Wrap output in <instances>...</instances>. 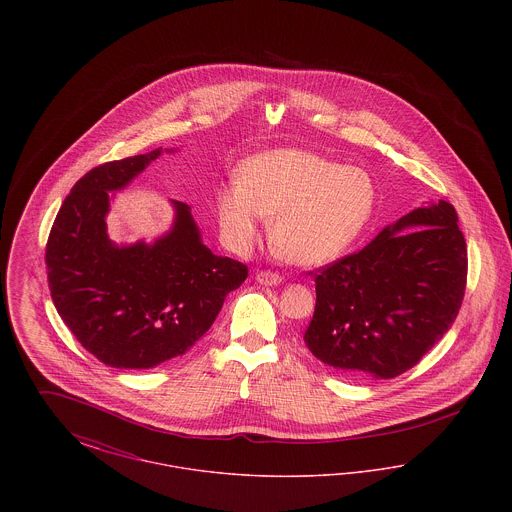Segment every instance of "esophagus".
<instances>
[{"instance_id":"obj_1","label":"esophagus","mask_w":512,"mask_h":512,"mask_svg":"<svg viewBox=\"0 0 512 512\" xmlns=\"http://www.w3.org/2000/svg\"><path fill=\"white\" fill-rule=\"evenodd\" d=\"M255 280L261 286H278L282 282V276L276 274V272H270V270H261V272L255 274Z\"/></svg>"}]
</instances>
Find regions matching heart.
Masks as SVG:
<instances>
[{"label":"heart","instance_id":"1","mask_svg":"<svg viewBox=\"0 0 512 512\" xmlns=\"http://www.w3.org/2000/svg\"><path fill=\"white\" fill-rule=\"evenodd\" d=\"M378 203L370 172L305 149L249 157L238 184L215 195L220 236L236 253L259 242L263 219L274 253L295 267L338 261L365 232Z\"/></svg>","mask_w":512,"mask_h":512}]
</instances>
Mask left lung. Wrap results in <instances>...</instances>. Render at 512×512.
<instances>
[{"label":"left lung","mask_w":512,"mask_h":512,"mask_svg":"<svg viewBox=\"0 0 512 512\" xmlns=\"http://www.w3.org/2000/svg\"><path fill=\"white\" fill-rule=\"evenodd\" d=\"M439 199L388 224L361 251L315 274L317 305L303 340L353 380L413 368L451 328L466 286V242Z\"/></svg>","instance_id":"left-lung-1"}]
</instances>
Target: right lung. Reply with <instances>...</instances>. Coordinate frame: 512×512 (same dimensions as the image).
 <instances>
[{
  "label": "right lung",
  "mask_w": 512,
  "mask_h": 512,
  "mask_svg": "<svg viewBox=\"0 0 512 512\" xmlns=\"http://www.w3.org/2000/svg\"><path fill=\"white\" fill-rule=\"evenodd\" d=\"M174 151V149H165ZM163 149L99 165L74 184L49 232L51 299L86 351L113 368H153L184 355L215 322L247 267L215 255L182 201L171 230L153 242L115 244L107 213L115 192Z\"/></svg>",
  "instance_id": "1"
}]
</instances>
